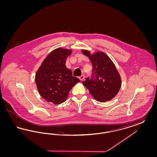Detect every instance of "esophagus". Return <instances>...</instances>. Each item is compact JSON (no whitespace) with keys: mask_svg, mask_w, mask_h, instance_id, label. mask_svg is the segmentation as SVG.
Segmentation results:
<instances>
[{"mask_svg":"<svg viewBox=\"0 0 157 157\" xmlns=\"http://www.w3.org/2000/svg\"><path fill=\"white\" fill-rule=\"evenodd\" d=\"M85 78V75H82L81 76H80V77H79V79H80V80H81V81H84Z\"/></svg>","mask_w":157,"mask_h":157,"instance_id":"34e87169","label":"esophagus"}]
</instances>
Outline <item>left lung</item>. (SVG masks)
Returning <instances> with one entry per match:
<instances>
[{"label": "left lung", "mask_w": 157, "mask_h": 157, "mask_svg": "<svg viewBox=\"0 0 157 157\" xmlns=\"http://www.w3.org/2000/svg\"><path fill=\"white\" fill-rule=\"evenodd\" d=\"M82 52L90 58L94 71L92 79L86 78L82 82L83 85L96 101L105 102L111 100L119 92L122 84L120 73L113 62L103 52L91 53L84 49H82ZM94 74L96 78L94 80Z\"/></svg>", "instance_id": "1"}]
</instances>
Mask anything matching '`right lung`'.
Here are the masks:
<instances>
[{
    "instance_id": "right-lung-1",
    "label": "right lung",
    "mask_w": 157,
    "mask_h": 157,
    "mask_svg": "<svg viewBox=\"0 0 157 157\" xmlns=\"http://www.w3.org/2000/svg\"><path fill=\"white\" fill-rule=\"evenodd\" d=\"M71 53V49L62 48L53 50L36 72L35 79L37 90L48 102L58 105L65 102L70 90L80 82L65 66L66 59Z\"/></svg>"
}]
</instances>
